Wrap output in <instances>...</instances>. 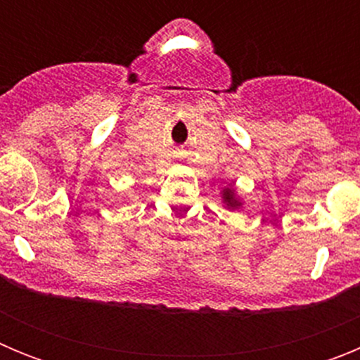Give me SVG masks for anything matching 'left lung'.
<instances>
[{
  "mask_svg": "<svg viewBox=\"0 0 360 360\" xmlns=\"http://www.w3.org/2000/svg\"><path fill=\"white\" fill-rule=\"evenodd\" d=\"M221 203H224V207H227L229 211H240L243 207V200L238 196V191L234 184H229V186L221 187Z\"/></svg>",
  "mask_w": 360,
  "mask_h": 360,
  "instance_id": "1",
  "label": "left lung"
}]
</instances>
